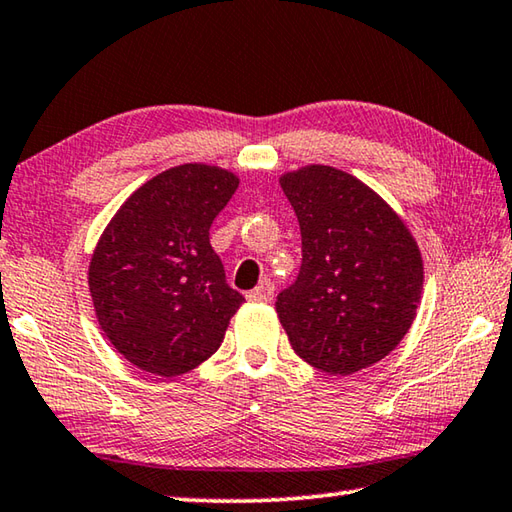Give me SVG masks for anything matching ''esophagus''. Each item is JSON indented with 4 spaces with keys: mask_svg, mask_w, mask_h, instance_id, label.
I'll use <instances>...</instances> for the list:
<instances>
[{
    "mask_svg": "<svg viewBox=\"0 0 512 512\" xmlns=\"http://www.w3.org/2000/svg\"><path fill=\"white\" fill-rule=\"evenodd\" d=\"M273 296H275V287H273L271 282L259 284L257 289H253V291H248V293H246V298H248L250 302H271V300H273Z\"/></svg>",
    "mask_w": 512,
    "mask_h": 512,
    "instance_id": "esophagus-1",
    "label": "esophagus"
}]
</instances>
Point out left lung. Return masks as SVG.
I'll return each instance as SVG.
<instances>
[{
    "label": "left lung",
    "mask_w": 512,
    "mask_h": 512,
    "mask_svg": "<svg viewBox=\"0 0 512 512\" xmlns=\"http://www.w3.org/2000/svg\"><path fill=\"white\" fill-rule=\"evenodd\" d=\"M300 223L302 264L275 309L309 366L345 377L404 339L422 293V257L391 207L323 164L280 178Z\"/></svg>",
    "instance_id": "obj_1"
}]
</instances>
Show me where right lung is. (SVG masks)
<instances>
[{
    "label": "right lung",
    "instance_id": "1",
    "mask_svg": "<svg viewBox=\"0 0 512 512\" xmlns=\"http://www.w3.org/2000/svg\"><path fill=\"white\" fill-rule=\"evenodd\" d=\"M239 178L180 164L144 183L108 223L90 262L99 325L140 370L178 377L219 350L244 302L210 244Z\"/></svg>",
    "mask_w": 512,
    "mask_h": 512
}]
</instances>
